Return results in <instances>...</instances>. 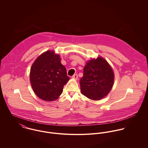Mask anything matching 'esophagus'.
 <instances>
[{
    "label": "esophagus",
    "mask_w": 148,
    "mask_h": 148,
    "mask_svg": "<svg viewBox=\"0 0 148 148\" xmlns=\"http://www.w3.org/2000/svg\"><path fill=\"white\" fill-rule=\"evenodd\" d=\"M72 78H73L75 80H77L78 79V75L77 74H75L73 76H72Z\"/></svg>",
    "instance_id": "obj_1"
}]
</instances>
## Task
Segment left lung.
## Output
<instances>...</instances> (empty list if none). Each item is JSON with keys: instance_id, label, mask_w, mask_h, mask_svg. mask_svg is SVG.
<instances>
[{"instance_id": "obj_1", "label": "left lung", "mask_w": 148, "mask_h": 148, "mask_svg": "<svg viewBox=\"0 0 148 148\" xmlns=\"http://www.w3.org/2000/svg\"><path fill=\"white\" fill-rule=\"evenodd\" d=\"M114 83V74L104 59L88 61L84 68L83 77L80 80L81 91L88 98L98 100L106 96Z\"/></svg>"}]
</instances>
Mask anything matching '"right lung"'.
Masks as SVG:
<instances>
[{"label": "right lung", "mask_w": 148, "mask_h": 148, "mask_svg": "<svg viewBox=\"0 0 148 148\" xmlns=\"http://www.w3.org/2000/svg\"><path fill=\"white\" fill-rule=\"evenodd\" d=\"M30 82L35 94L45 101L56 100L69 77L60 63V56L48 51L39 56L30 71Z\"/></svg>", "instance_id": "right-lung-1"}]
</instances>
